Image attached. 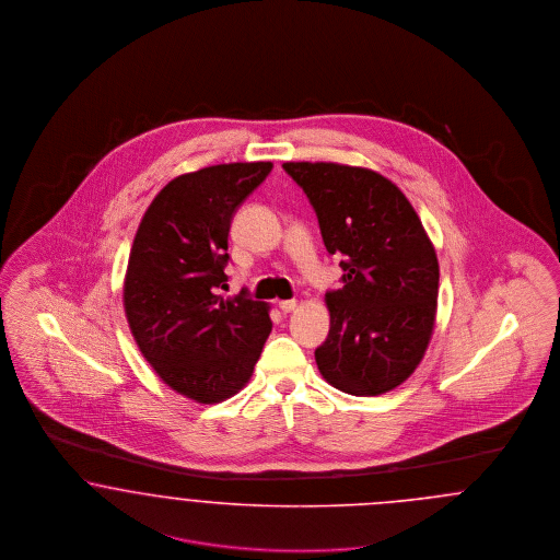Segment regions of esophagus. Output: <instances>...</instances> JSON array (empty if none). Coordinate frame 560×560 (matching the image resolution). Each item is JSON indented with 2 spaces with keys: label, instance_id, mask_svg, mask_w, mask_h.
<instances>
[{
  "label": "esophagus",
  "instance_id": "obj_1",
  "mask_svg": "<svg viewBox=\"0 0 560 560\" xmlns=\"http://www.w3.org/2000/svg\"><path fill=\"white\" fill-rule=\"evenodd\" d=\"M278 307H280L284 314H291V312H294V310L299 307V303H296L294 299H287V301H280Z\"/></svg>",
  "mask_w": 560,
  "mask_h": 560
}]
</instances>
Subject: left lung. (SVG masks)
<instances>
[{"mask_svg":"<svg viewBox=\"0 0 560 560\" xmlns=\"http://www.w3.org/2000/svg\"><path fill=\"white\" fill-rule=\"evenodd\" d=\"M316 211L324 246L341 253L342 289L326 292L328 339L319 374L372 397L399 387L422 362L438 316L435 246L406 195L376 171L284 163Z\"/></svg>","mask_w":560,"mask_h":560,"instance_id":"1","label":"left lung"}]
</instances>
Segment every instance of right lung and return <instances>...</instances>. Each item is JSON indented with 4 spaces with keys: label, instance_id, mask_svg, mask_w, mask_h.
<instances>
[{
    "label": "right lung",
    "instance_id": "add662e5",
    "mask_svg": "<svg viewBox=\"0 0 560 560\" xmlns=\"http://www.w3.org/2000/svg\"><path fill=\"white\" fill-rule=\"evenodd\" d=\"M271 167L223 163L171 179L133 238L122 282L129 330L161 381L196 404L243 389L271 332L268 303L219 294L232 218Z\"/></svg>",
    "mask_w": 560,
    "mask_h": 560
}]
</instances>
